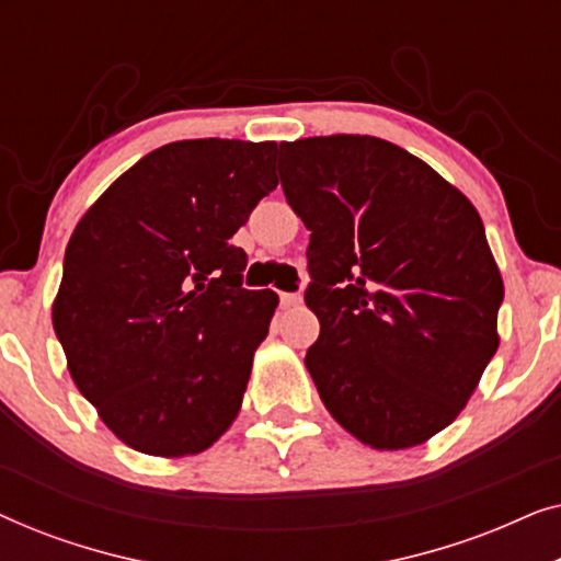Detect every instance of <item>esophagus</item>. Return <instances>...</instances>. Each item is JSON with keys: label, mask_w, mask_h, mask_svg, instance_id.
<instances>
[{"label": "esophagus", "mask_w": 561, "mask_h": 561, "mask_svg": "<svg viewBox=\"0 0 561 561\" xmlns=\"http://www.w3.org/2000/svg\"><path fill=\"white\" fill-rule=\"evenodd\" d=\"M301 304V296L298 294H280V306L283 309H290V306Z\"/></svg>", "instance_id": "1"}]
</instances>
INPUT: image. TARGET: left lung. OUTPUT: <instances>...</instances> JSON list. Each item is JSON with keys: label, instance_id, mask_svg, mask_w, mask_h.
<instances>
[{"label": "left lung", "instance_id": "obj_1", "mask_svg": "<svg viewBox=\"0 0 561 561\" xmlns=\"http://www.w3.org/2000/svg\"><path fill=\"white\" fill-rule=\"evenodd\" d=\"M280 186L311 232L306 352L327 411L373 449L459 416L501 336L503 278L462 191L370 135L280 142Z\"/></svg>", "mask_w": 561, "mask_h": 561}]
</instances>
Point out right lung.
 Returning a JSON list of instances; mask_svg holds the SVG:
<instances>
[{
    "instance_id": "obj_1",
    "label": "right lung",
    "mask_w": 561,
    "mask_h": 561,
    "mask_svg": "<svg viewBox=\"0 0 561 561\" xmlns=\"http://www.w3.org/2000/svg\"><path fill=\"white\" fill-rule=\"evenodd\" d=\"M275 142L148 152L68 240L53 329L99 419L142 455L186 457L232 426L278 306L242 288L232 234L278 186Z\"/></svg>"
}]
</instances>
